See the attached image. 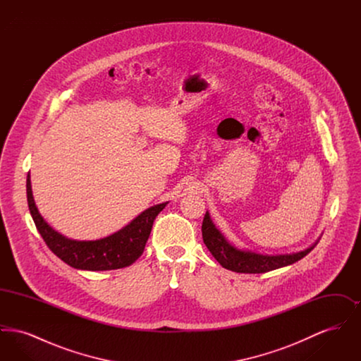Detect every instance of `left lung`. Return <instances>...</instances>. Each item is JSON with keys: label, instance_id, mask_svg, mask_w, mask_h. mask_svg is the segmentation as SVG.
<instances>
[{"label": "left lung", "instance_id": "1", "mask_svg": "<svg viewBox=\"0 0 361 361\" xmlns=\"http://www.w3.org/2000/svg\"><path fill=\"white\" fill-rule=\"evenodd\" d=\"M202 234L208 250L215 259L226 269L238 274H265L277 268L291 265L307 256L317 245L315 242L312 246L302 252L276 256L259 255L250 250H240L226 240L222 233L212 224L208 212H206L203 219Z\"/></svg>", "mask_w": 361, "mask_h": 361}]
</instances>
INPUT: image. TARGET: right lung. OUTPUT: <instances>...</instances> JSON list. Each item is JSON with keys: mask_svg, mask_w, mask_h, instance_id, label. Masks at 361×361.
Returning a JSON list of instances; mask_svg holds the SVG:
<instances>
[{"mask_svg": "<svg viewBox=\"0 0 361 361\" xmlns=\"http://www.w3.org/2000/svg\"><path fill=\"white\" fill-rule=\"evenodd\" d=\"M27 200L35 226L56 257L82 271H112L130 267L142 256L157 215L168 204L145 209L118 233L96 240H70L55 231L39 214L35 204L30 174L27 176Z\"/></svg>", "mask_w": 361, "mask_h": 361, "instance_id": "obj_1", "label": "right lung"}]
</instances>
